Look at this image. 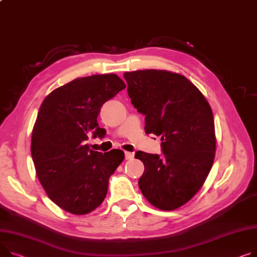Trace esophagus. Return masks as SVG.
<instances>
[{
  "label": "esophagus",
  "mask_w": 257,
  "mask_h": 257,
  "mask_svg": "<svg viewBox=\"0 0 257 257\" xmlns=\"http://www.w3.org/2000/svg\"><path fill=\"white\" fill-rule=\"evenodd\" d=\"M133 158V154L130 152H125V159L126 160H131Z\"/></svg>",
  "instance_id": "1"
}]
</instances>
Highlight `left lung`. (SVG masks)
I'll use <instances>...</instances> for the list:
<instances>
[{"label":"left lung","mask_w":257,"mask_h":257,"mask_svg":"<svg viewBox=\"0 0 257 257\" xmlns=\"http://www.w3.org/2000/svg\"><path fill=\"white\" fill-rule=\"evenodd\" d=\"M128 95L145 114L146 133L161 136L163 155L136 152L145 172L139 180L148 201L176 210L200 189L212 168L216 138L207 99L185 76L166 70L125 72Z\"/></svg>","instance_id":"obj_1"}]
</instances>
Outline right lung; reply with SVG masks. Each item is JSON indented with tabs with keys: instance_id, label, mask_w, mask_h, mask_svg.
Returning a JSON list of instances; mask_svg holds the SVG:
<instances>
[{
	"instance_id": "1",
	"label": "right lung",
	"mask_w": 257,
	"mask_h": 257,
	"mask_svg": "<svg viewBox=\"0 0 257 257\" xmlns=\"http://www.w3.org/2000/svg\"><path fill=\"white\" fill-rule=\"evenodd\" d=\"M125 82L115 74L76 78L46 96L32 132L31 153L48 197L74 215L94 211L104 200L109 177L124 160L123 151L101 152L84 145L100 136L101 106Z\"/></svg>"
}]
</instances>
